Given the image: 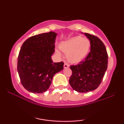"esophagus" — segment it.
<instances>
[{
	"mask_svg": "<svg viewBox=\"0 0 124 124\" xmlns=\"http://www.w3.org/2000/svg\"><path fill=\"white\" fill-rule=\"evenodd\" d=\"M63 67H64V68H65V69H66V68H68L69 67V64H68L67 63H64Z\"/></svg>",
	"mask_w": 124,
	"mask_h": 124,
	"instance_id": "1",
	"label": "esophagus"
}]
</instances>
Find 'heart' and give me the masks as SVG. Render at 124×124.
Here are the masks:
<instances>
[{
    "instance_id": "obj_1",
    "label": "heart",
    "mask_w": 124,
    "mask_h": 124,
    "mask_svg": "<svg viewBox=\"0 0 124 124\" xmlns=\"http://www.w3.org/2000/svg\"><path fill=\"white\" fill-rule=\"evenodd\" d=\"M90 43L86 38L81 37H75L62 42L60 49L66 54L67 59L72 63H78L85 58L89 52ZM58 55L61 54L57 51Z\"/></svg>"
}]
</instances>
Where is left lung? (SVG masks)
<instances>
[{
    "mask_svg": "<svg viewBox=\"0 0 124 124\" xmlns=\"http://www.w3.org/2000/svg\"><path fill=\"white\" fill-rule=\"evenodd\" d=\"M90 42V52L77 65H72L69 84L74 90L86 93L96 89L103 79L107 69L108 54L106 46L95 35L85 33Z\"/></svg>",
    "mask_w": 124,
    "mask_h": 124,
    "instance_id": "left-lung-1",
    "label": "left lung"
}]
</instances>
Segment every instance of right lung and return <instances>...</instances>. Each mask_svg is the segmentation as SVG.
Here are the masks:
<instances>
[{
	"mask_svg": "<svg viewBox=\"0 0 124 124\" xmlns=\"http://www.w3.org/2000/svg\"><path fill=\"white\" fill-rule=\"evenodd\" d=\"M57 34L50 31L34 35L23 44L17 61L21 83L27 90L42 93L49 89L55 74L63 69V62H54Z\"/></svg>",
	"mask_w": 124,
	"mask_h": 124,
	"instance_id": "1",
	"label": "right lung"
}]
</instances>
